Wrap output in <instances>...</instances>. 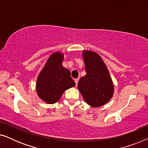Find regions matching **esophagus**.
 <instances>
[{
    "label": "esophagus",
    "mask_w": 148,
    "mask_h": 148,
    "mask_svg": "<svg viewBox=\"0 0 148 148\" xmlns=\"http://www.w3.org/2000/svg\"><path fill=\"white\" fill-rule=\"evenodd\" d=\"M78 82H79V79H78V78H77V79H75V84H76V86H77Z\"/></svg>",
    "instance_id": "obj_1"
}]
</instances>
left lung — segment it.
<instances>
[{
    "label": "left lung",
    "mask_w": 148,
    "mask_h": 148,
    "mask_svg": "<svg viewBox=\"0 0 148 148\" xmlns=\"http://www.w3.org/2000/svg\"><path fill=\"white\" fill-rule=\"evenodd\" d=\"M86 75L79 81L78 89L87 104L102 106L112 98L114 86L106 64L98 54L83 52Z\"/></svg>",
    "instance_id": "obj_1"
}]
</instances>
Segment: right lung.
<instances>
[{
    "instance_id": "1",
    "label": "right lung",
    "mask_w": 148,
    "mask_h": 148,
    "mask_svg": "<svg viewBox=\"0 0 148 148\" xmlns=\"http://www.w3.org/2000/svg\"><path fill=\"white\" fill-rule=\"evenodd\" d=\"M63 59L61 52L52 54L38 77L36 92L48 104L58 102L64 91L75 86L69 70L62 66Z\"/></svg>"
}]
</instances>
